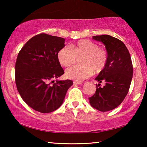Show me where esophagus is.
Returning a JSON list of instances; mask_svg holds the SVG:
<instances>
[{
    "instance_id": "esophagus-1",
    "label": "esophagus",
    "mask_w": 147,
    "mask_h": 147,
    "mask_svg": "<svg viewBox=\"0 0 147 147\" xmlns=\"http://www.w3.org/2000/svg\"><path fill=\"white\" fill-rule=\"evenodd\" d=\"M73 83H74V85H80V84H82V82H77V81H74Z\"/></svg>"
}]
</instances>
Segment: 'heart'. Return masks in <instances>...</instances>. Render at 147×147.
Masks as SVG:
<instances>
[{
  "label": "heart",
  "mask_w": 147,
  "mask_h": 147,
  "mask_svg": "<svg viewBox=\"0 0 147 147\" xmlns=\"http://www.w3.org/2000/svg\"><path fill=\"white\" fill-rule=\"evenodd\" d=\"M58 58L63 67H69L81 59L82 66H74L65 71L67 78L77 82L88 78L93 73L98 74L105 69L108 61V53L98 45L88 39L80 40L71 47H63Z\"/></svg>",
  "instance_id": "b5f03b06"
}]
</instances>
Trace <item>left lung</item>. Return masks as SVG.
<instances>
[{
    "mask_svg": "<svg viewBox=\"0 0 147 147\" xmlns=\"http://www.w3.org/2000/svg\"><path fill=\"white\" fill-rule=\"evenodd\" d=\"M102 42L106 49L108 61L105 69L98 74L95 80L96 92L89 98L93 108L100 111H108L120 105L127 94L133 76V67L128 49L121 40L109 35L93 37ZM102 81L105 82L103 88Z\"/></svg>",
    "mask_w": 147,
    "mask_h": 147,
    "instance_id": "8db88e82",
    "label": "left lung"
}]
</instances>
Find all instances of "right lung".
Wrapping results in <instances>:
<instances>
[{"label":"right lung","instance_id":"1","mask_svg":"<svg viewBox=\"0 0 147 147\" xmlns=\"http://www.w3.org/2000/svg\"><path fill=\"white\" fill-rule=\"evenodd\" d=\"M64 43L65 39L59 37L38 34L26 42L17 56V90L26 104L39 112L51 113L59 108L73 84L70 80H53L64 74L58 58Z\"/></svg>","mask_w":147,"mask_h":147}]
</instances>
